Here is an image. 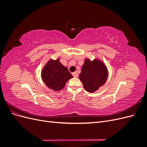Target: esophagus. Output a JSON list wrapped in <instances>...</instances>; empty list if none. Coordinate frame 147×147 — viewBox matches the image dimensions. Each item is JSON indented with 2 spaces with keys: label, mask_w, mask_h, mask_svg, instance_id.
Returning a JSON list of instances; mask_svg holds the SVG:
<instances>
[{
  "label": "esophagus",
  "mask_w": 147,
  "mask_h": 147,
  "mask_svg": "<svg viewBox=\"0 0 147 147\" xmlns=\"http://www.w3.org/2000/svg\"><path fill=\"white\" fill-rule=\"evenodd\" d=\"M72 75H73L74 77H78V73L77 72H75L72 73Z\"/></svg>",
  "instance_id": "34e87169"
}]
</instances>
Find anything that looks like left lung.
I'll return each instance as SVG.
<instances>
[{"label":"left lung","mask_w":147,"mask_h":147,"mask_svg":"<svg viewBox=\"0 0 147 147\" xmlns=\"http://www.w3.org/2000/svg\"><path fill=\"white\" fill-rule=\"evenodd\" d=\"M108 70L105 64L98 58L84 60L79 78L83 87L89 92H94L105 83L108 78Z\"/></svg>","instance_id":"obj_1"}]
</instances>
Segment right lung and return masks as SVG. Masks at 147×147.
<instances>
[{"instance_id":"obj_1","label":"right lung","mask_w":147,"mask_h":147,"mask_svg":"<svg viewBox=\"0 0 147 147\" xmlns=\"http://www.w3.org/2000/svg\"><path fill=\"white\" fill-rule=\"evenodd\" d=\"M41 76L46 85L56 91L63 90L65 83L73 78L67 67L60 63L59 58L49 60L43 67Z\"/></svg>"}]
</instances>
